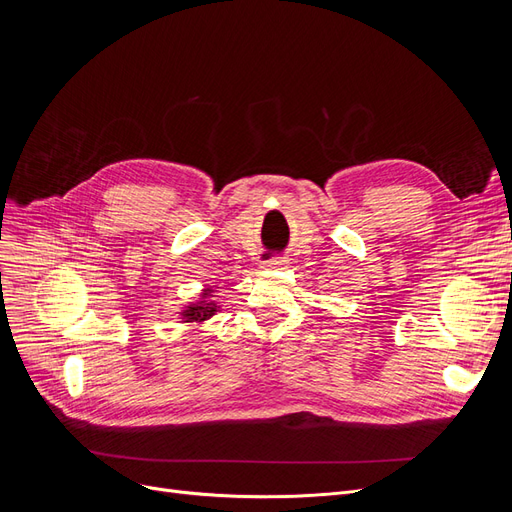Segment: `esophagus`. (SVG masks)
Returning <instances> with one entry per match:
<instances>
[{"label":"esophagus","mask_w":512,"mask_h":512,"mask_svg":"<svg viewBox=\"0 0 512 512\" xmlns=\"http://www.w3.org/2000/svg\"><path fill=\"white\" fill-rule=\"evenodd\" d=\"M286 265V260L284 258H280V256H275V258H271V260H267L265 262V267L267 269H282Z\"/></svg>","instance_id":"esophagus-1"}]
</instances>
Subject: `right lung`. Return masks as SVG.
<instances>
[{
	"label": "right lung",
	"instance_id": "obj_1",
	"mask_svg": "<svg viewBox=\"0 0 512 512\" xmlns=\"http://www.w3.org/2000/svg\"><path fill=\"white\" fill-rule=\"evenodd\" d=\"M207 294V292H205ZM213 312H215V305H211V303H200V305H190L188 309H185L183 312V318H188V322H200V320H205V318H209V316H213Z\"/></svg>",
	"mask_w": 512,
	"mask_h": 512
}]
</instances>
